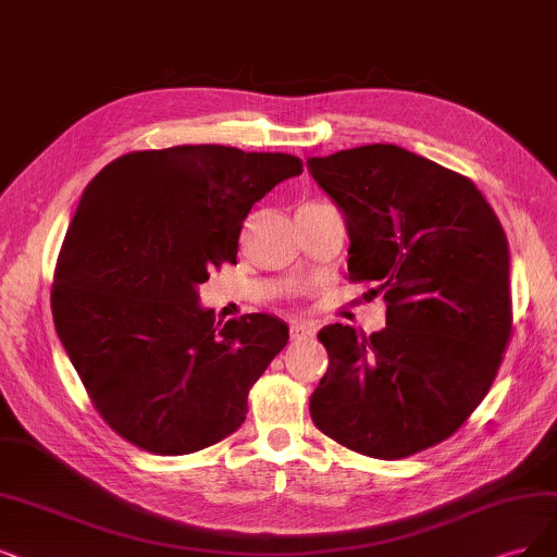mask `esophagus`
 <instances>
[{
  "label": "esophagus",
  "mask_w": 557,
  "mask_h": 557,
  "mask_svg": "<svg viewBox=\"0 0 557 557\" xmlns=\"http://www.w3.org/2000/svg\"><path fill=\"white\" fill-rule=\"evenodd\" d=\"M289 333H292V339H310V337H314V325L305 323V321H296V323H292Z\"/></svg>",
  "instance_id": "34e87169"
}]
</instances>
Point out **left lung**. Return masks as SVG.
Here are the masks:
<instances>
[{"label":"left lung","mask_w":557,"mask_h":557,"mask_svg":"<svg viewBox=\"0 0 557 557\" xmlns=\"http://www.w3.org/2000/svg\"><path fill=\"white\" fill-rule=\"evenodd\" d=\"M344 213L348 280L376 282L385 327L319 333L327 372L314 424L374 459L449 438L486 397L511 337L509 247L470 178L395 144L310 158Z\"/></svg>","instance_id":"1"}]
</instances>
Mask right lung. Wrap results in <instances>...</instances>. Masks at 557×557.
I'll return each mask as SVG.
<instances>
[{
    "label": "right lung",
    "instance_id": "obj_1",
    "mask_svg": "<svg viewBox=\"0 0 557 557\" xmlns=\"http://www.w3.org/2000/svg\"><path fill=\"white\" fill-rule=\"evenodd\" d=\"M298 174L289 153L188 144L126 153L91 178L57 259L52 317L121 438L178 457L243 424L247 393L289 327L271 314L220 325L197 289L236 263L252 206Z\"/></svg>",
    "mask_w": 557,
    "mask_h": 557
}]
</instances>
